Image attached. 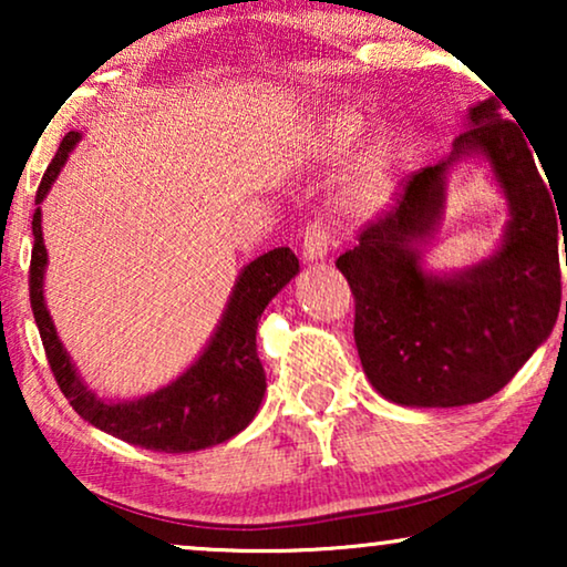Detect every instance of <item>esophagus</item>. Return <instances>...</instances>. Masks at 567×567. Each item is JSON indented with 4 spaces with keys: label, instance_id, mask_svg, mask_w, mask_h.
<instances>
[{
    "label": "esophagus",
    "instance_id": "obj_1",
    "mask_svg": "<svg viewBox=\"0 0 567 567\" xmlns=\"http://www.w3.org/2000/svg\"><path fill=\"white\" fill-rule=\"evenodd\" d=\"M328 250H330L328 231H324L320 224H312V227L305 231V239H301V255H305L307 262H320L328 258Z\"/></svg>",
    "mask_w": 567,
    "mask_h": 567
}]
</instances>
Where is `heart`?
Returning a JSON list of instances; mask_svg holds the SVG:
<instances>
[{
	"label": "heart",
	"mask_w": 567,
	"mask_h": 567,
	"mask_svg": "<svg viewBox=\"0 0 567 567\" xmlns=\"http://www.w3.org/2000/svg\"><path fill=\"white\" fill-rule=\"evenodd\" d=\"M367 131V118L355 111H332L317 126L315 154L324 162L343 159ZM398 152L390 136H379L363 154L359 167L338 193V212L351 219H371L382 214L394 193Z\"/></svg>",
	"instance_id": "obj_1"
}]
</instances>
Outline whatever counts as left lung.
Returning <instances> with one entry per match:
<instances>
[{
    "mask_svg": "<svg viewBox=\"0 0 567 567\" xmlns=\"http://www.w3.org/2000/svg\"><path fill=\"white\" fill-rule=\"evenodd\" d=\"M503 105L498 95L472 105L452 154L410 177L398 206L336 262L355 297L361 367L394 405L460 408L493 398L557 322L560 212L532 142ZM462 158L488 162L509 221L487 259L433 275L422 266V250L443 218L447 173Z\"/></svg>",
    "mask_w": 567,
    "mask_h": 567,
    "instance_id": "obj_1",
    "label": "left lung"
}]
</instances>
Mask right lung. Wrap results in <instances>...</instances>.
Instances as JSON below:
<instances>
[{"mask_svg":"<svg viewBox=\"0 0 567 567\" xmlns=\"http://www.w3.org/2000/svg\"><path fill=\"white\" fill-rule=\"evenodd\" d=\"M80 138V131H69L64 142L59 144L56 157L51 159L38 185V208L33 214L35 245L33 258H30V307H33L53 377L69 405L84 421L126 444L167 454H188L224 444L252 423L266 394V371L258 359L255 332H258V320L268 301L299 274L297 255L289 247H276L239 270L214 336L181 377L144 398H97V392L90 390L76 371L72 355L59 340L43 293L49 252L43 245L41 204Z\"/></svg>","mask_w":567,"mask_h":567,"instance_id":"right-lung-1","label":"right lung"}]
</instances>
